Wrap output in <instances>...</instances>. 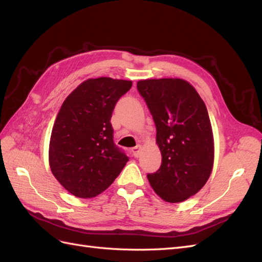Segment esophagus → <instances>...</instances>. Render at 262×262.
Wrapping results in <instances>:
<instances>
[{
  "label": "esophagus",
  "mask_w": 262,
  "mask_h": 262,
  "mask_svg": "<svg viewBox=\"0 0 262 262\" xmlns=\"http://www.w3.org/2000/svg\"><path fill=\"white\" fill-rule=\"evenodd\" d=\"M141 149H142V145L138 144L136 147L132 148V153L134 155V157H139L141 154Z\"/></svg>",
  "instance_id": "obj_1"
}]
</instances>
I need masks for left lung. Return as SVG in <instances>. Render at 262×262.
<instances>
[{"instance_id":"obj_1","label":"left lung","mask_w":262,"mask_h":262,"mask_svg":"<svg viewBox=\"0 0 262 262\" xmlns=\"http://www.w3.org/2000/svg\"><path fill=\"white\" fill-rule=\"evenodd\" d=\"M138 91L156 125L162 165L147 179L166 202L178 203L199 192L214 163V140L204 101L181 78L141 80Z\"/></svg>"}]
</instances>
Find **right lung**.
Instances as JSON below:
<instances>
[{"mask_svg": "<svg viewBox=\"0 0 262 262\" xmlns=\"http://www.w3.org/2000/svg\"><path fill=\"white\" fill-rule=\"evenodd\" d=\"M132 81L89 78L63 101L49 144L53 176L77 198H94L113 184L129 157L114 143L110 119Z\"/></svg>", "mask_w": 262, "mask_h": 262, "instance_id": "1", "label": "right lung"}]
</instances>
